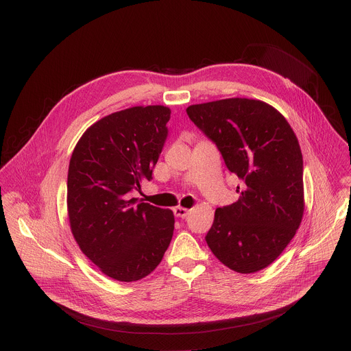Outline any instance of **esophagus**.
Returning a JSON list of instances; mask_svg holds the SVG:
<instances>
[{
    "label": "esophagus",
    "instance_id": "obj_1",
    "mask_svg": "<svg viewBox=\"0 0 351 351\" xmlns=\"http://www.w3.org/2000/svg\"><path fill=\"white\" fill-rule=\"evenodd\" d=\"M189 212H190V209L183 208V206H176V208H173V213H175L176 217H186V216L189 215Z\"/></svg>",
    "mask_w": 351,
    "mask_h": 351
}]
</instances>
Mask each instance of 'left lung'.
I'll return each mask as SVG.
<instances>
[{"mask_svg": "<svg viewBox=\"0 0 351 351\" xmlns=\"http://www.w3.org/2000/svg\"><path fill=\"white\" fill-rule=\"evenodd\" d=\"M190 120L216 143L226 167L244 186L237 202L217 208L205 237L228 269L256 273L287 248L304 212L303 158L298 138L273 106L230 97L186 108Z\"/></svg>", "mask_w": 351, "mask_h": 351, "instance_id": "obj_1", "label": "left lung"}]
</instances>
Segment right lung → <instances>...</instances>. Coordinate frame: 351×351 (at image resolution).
Masks as SVG:
<instances>
[{
	"mask_svg": "<svg viewBox=\"0 0 351 351\" xmlns=\"http://www.w3.org/2000/svg\"><path fill=\"white\" fill-rule=\"evenodd\" d=\"M167 106H135L108 114L77 142L67 175V215L82 254L107 277L132 282L149 276L168 250L171 209L136 202L164 147Z\"/></svg>",
	"mask_w": 351,
	"mask_h": 351,
	"instance_id": "right-lung-1",
	"label": "right lung"
}]
</instances>
